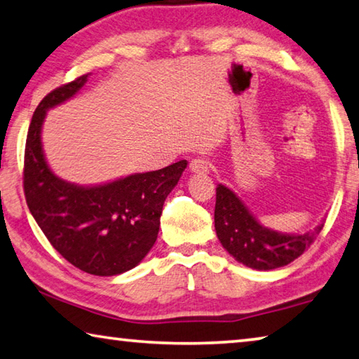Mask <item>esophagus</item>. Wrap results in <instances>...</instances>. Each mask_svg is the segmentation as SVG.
<instances>
[{"instance_id": "1", "label": "esophagus", "mask_w": 359, "mask_h": 359, "mask_svg": "<svg viewBox=\"0 0 359 359\" xmlns=\"http://www.w3.org/2000/svg\"><path fill=\"white\" fill-rule=\"evenodd\" d=\"M190 171L196 174H205L209 171V163L204 158H194L190 161Z\"/></svg>"}]
</instances>
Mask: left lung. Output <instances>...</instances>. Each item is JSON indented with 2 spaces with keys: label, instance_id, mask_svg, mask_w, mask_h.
Listing matches in <instances>:
<instances>
[{
  "label": "left lung",
  "instance_id": "1",
  "mask_svg": "<svg viewBox=\"0 0 359 359\" xmlns=\"http://www.w3.org/2000/svg\"><path fill=\"white\" fill-rule=\"evenodd\" d=\"M215 231L231 257L247 267L271 271L287 266L317 239L323 223L304 234H287L269 229L255 218L245 204L228 187H217Z\"/></svg>",
  "mask_w": 359,
  "mask_h": 359
}]
</instances>
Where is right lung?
I'll list each match as a JSON object with an SVG mask.
<instances>
[{
  "label": "right lung",
  "mask_w": 359,
  "mask_h": 359,
  "mask_svg": "<svg viewBox=\"0 0 359 359\" xmlns=\"http://www.w3.org/2000/svg\"><path fill=\"white\" fill-rule=\"evenodd\" d=\"M87 79L55 88L36 107L25 145L23 190L36 223L65 259L88 274L111 277L133 269L154 247L163 204L187 160L93 187L57 177L42 150V123L48 109L72 98Z\"/></svg>",
  "instance_id": "1"
}]
</instances>
